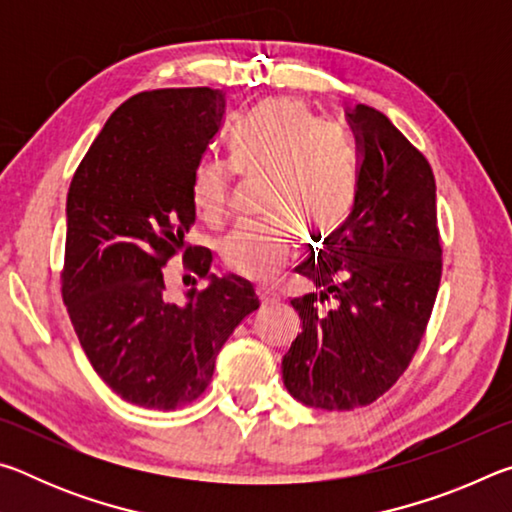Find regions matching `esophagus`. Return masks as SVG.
I'll return each instance as SVG.
<instances>
[{
    "label": "esophagus",
    "instance_id": "esophagus-1",
    "mask_svg": "<svg viewBox=\"0 0 512 512\" xmlns=\"http://www.w3.org/2000/svg\"><path fill=\"white\" fill-rule=\"evenodd\" d=\"M257 296L262 300V305H275V302H280V296H277L273 289H266V287H259Z\"/></svg>",
    "mask_w": 512,
    "mask_h": 512
}]
</instances>
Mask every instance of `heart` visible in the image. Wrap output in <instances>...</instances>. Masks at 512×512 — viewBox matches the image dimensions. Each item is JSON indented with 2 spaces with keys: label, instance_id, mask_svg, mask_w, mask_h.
Listing matches in <instances>:
<instances>
[{
  "label": "heart",
  "instance_id": "obj_1",
  "mask_svg": "<svg viewBox=\"0 0 512 512\" xmlns=\"http://www.w3.org/2000/svg\"><path fill=\"white\" fill-rule=\"evenodd\" d=\"M235 171L250 180H268L266 214L273 221L239 225L221 241L228 271L268 282L296 255V228L309 237H327L348 219L357 171L350 149L309 112L289 99L259 106L232 137L230 164L203 160L192 180L198 219L219 225L235 201Z\"/></svg>",
  "mask_w": 512,
  "mask_h": 512
}]
</instances>
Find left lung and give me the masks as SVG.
<instances>
[{"label": "left lung", "mask_w": 512, "mask_h": 512, "mask_svg": "<svg viewBox=\"0 0 512 512\" xmlns=\"http://www.w3.org/2000/svg\"><path fill=\"white\" fill-rule=\"evenodd\" d=\"M357 140L352 212L318 257L298 266L318 289L291 305L302 332L282 359L302 404L352 411L409 368L443 275L431 164L379 110L348 112Z\"/></svg>", "instance_id": "8db88e82"}]
</instances>
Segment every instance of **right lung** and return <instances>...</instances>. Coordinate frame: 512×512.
I'll use <instances>...</instances> for the list:
<instances>
[{"mask_svg": "<svg viewBox=\"0 0 512 512\" xmlns=\"http://www.w3.org/2000/svg\"><path fill=\"white\" fill-rule=\"evenodd\" d=\"M223 115L221 90L135 94L112 112L67 192L60 291L69 320L97 375L144 409L198 400L223 343L259 307L237 275L211 277L185 308L163 289L161 268L178 252L210 276L212 253L185 235L196 219L194 173Z\"/></svg>", "mask_w": 512, "mask_h": 512, "instance_id": "1", "label": "right lung"}]
</instances>
